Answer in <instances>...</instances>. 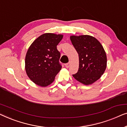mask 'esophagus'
Masks as SVG:
<instances>
[{
	"label": "esophagus",
	"instance_id": "obj_1",
	"mask_svg": "<svg viewBox=\"0 0 127 127\" xmlns=\"http://www.w3.org/2000/svg\"><path fill=\"white\" fill-rule=\"evenodd\" d=\"M70 64H71V62H69L68 63H67V64H65V67L66 68H69V65H70Z\"/></svg>",
	"mask_w": 127,
	"mask_h": 127
}]
</instances>
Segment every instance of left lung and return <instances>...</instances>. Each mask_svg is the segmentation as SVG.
<instances>
[{
    "label": "left lung",
    "mask_w": 127,
    "mask_h": 127,
    "mask_svg": "<svg viewBox=\"0 0 127 127\" xmlns=\"http://www.w3.org/2000/svg\"><path fill=\"white\" fill-rule=\"evenodd\" d=\"M70 40L79 55V69L73 77L83 85H92L106 69V52L99 41L91 35H71Z\"/></svg>",
    "instance_id": "obj_1"
}]
</instances>
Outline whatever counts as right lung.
Masks as SVG:
<instances>
[{"mask_svg":"<svg viewBox=\"0 0 127 127\" xmlns=\"http://www.w3.org/2000/svg\"><path fill=\"white\" fill-rule=\"evenodd\" d=\"M63 37V34L44 33L29 48L25 57V71L35 85L41 87L51 85L62 69L57 45Z\"/></svg>","mask_w":127,"mask_h":127,"instance_id":"1","label":"right lung"}]
</instances>
